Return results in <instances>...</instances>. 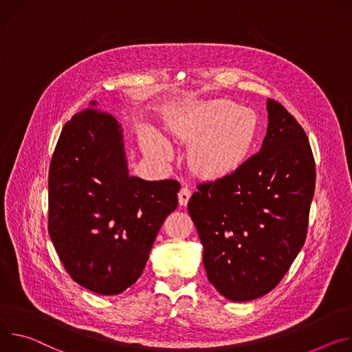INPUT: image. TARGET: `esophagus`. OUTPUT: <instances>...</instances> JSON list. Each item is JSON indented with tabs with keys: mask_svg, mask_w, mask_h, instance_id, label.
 Masks as SVG:
<instances>
[{
	"mask_svg": "<svg viewBox=\"0 0 352 352\" xmlns=\"http://www.w3.org/2000/svg\"><path fill=\"white\" fill-rule=\"evenodd\" d=\"M190 197H191V190L187 186H183L179 191V204L180 206H187Z\"/></svg>",
	"mask_w": 352,
	"mask_h": 352,
	"instance_id": "1",
	"label": "esophagus"
}]
</instances>
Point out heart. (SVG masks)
<instances>
[{"mask_svg":"<svg viewBox=\"0 0 352 352\" xmlns=\"http://www.w3.org/2000/svg\"><path fill=\"white\" fill-rule=\"evenodd\" d=\"M258 129V117L249 107L229 100H214L201 113L191 130L199 138L191 151V165L204 177H218L235 170L249 153ZM145 148L149 153L168 160L169 144L152 130L145 133Z\"/></svg>","mask_w":352,"mask_h":352,"instance_id":"b5f03b06","label":"heart"}]
</instances>
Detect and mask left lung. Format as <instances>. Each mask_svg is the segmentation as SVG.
<instances>
[{"instance_id": "8db88e82", "label": "left lung", "mask_w": 352, "mask_h": 352, "mask_svg": "<svg viewBox=\"0 0 352 352\" xmlns=\"http://www.w3.org/2000/svg\"><path fill=\"white\" fill-rule=\"evenodd\" d=\"M267 111L261 149L232 173L197 184L188 201L208 281L233 302L280 284L305 243L315 194L307 135L277 100H267Z\"/></svg>"}]
</instances>
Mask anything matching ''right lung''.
<instances>
[{
    "mask_svg": "<svg viewBox=\"0 0 352 352\" xmlns=\"http://www.w3.org/2000/svg\"><path fill=\"white\" fill-rule=\"evenodd\" d=\"M65 123L49 169V235L69 274L117 295L142 274L180 183L129 175L122 127L96 102Z\"/></svg>",
    "mask_w": 352,
    "mask_h": 352,
    "instance_id": "add662e5",
    "label": "right lung"
}]
</instances>
